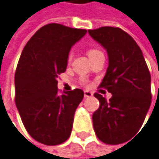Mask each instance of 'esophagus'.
I'll return each instance as SVG.
<instances>
[{
	"label": "esophagus",
	"mask_w": 159,
	"mask_h": 159,
	"mask_svg": "<svg viewBox=\"0 0 159 159\" xmlns=\"http://www.w3.org/2000/svg\"><path fill=\"white\" fill-rule=\"evenodd\" d=\"M93 95V93L91 92V91H89V90H85L84 91V96H85V98H89V97H91Z\"/></svg>",
	"instance_id": "obj_1"
}]
</instances>
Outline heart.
Returning <instances> with one entry per match:
<instances>
[{
  "instance_id": "1",
  "label": "heart",
  "mask_w": 159,
  "mask_h": 159,
  "mask_svg": "<svg viewBox=\"0 0 159 159\" xmlns=\"http://www.w3.org/2000/svg\"><path fill=\"white\" fill-rule=\"evenodd\" d=\"M87 53H88V55H89V57L90 58V60L93 59V58H95V57H97V56H99V55H104L103 52H102L100 50L95 49V48H90V49H89L88 52H87ZM71 58H72V54L70 53V54L68 55V63H70ZM82 82H83V83H86V79H82Z\"/></svg>"
}]
</instances>
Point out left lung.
Returning a JSON list of instances; mask_svg holds the SVG:
<instances>
[{
  "mask_svg": "<svg viewBox=\"0 0 159 159\" xmlns=\"http://www.w3.org/2000/svg\"><path fill=\"white\" fill-rule=\"evenodd\" d=\"M89 34L108 54V68L99 88L112 94L107 101L94 96L100 107L92 115L97 138L107 144L127 140L141 127L151 101V74L142 52L134 39L119 27L105 26Z\"/></svg>",
  "mask_w": 159,
  "mask_h": 159,
  "instance_id": "8db88e82",
  "label": "left lung"
}]
</instances>
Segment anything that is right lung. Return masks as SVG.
<instances>
[{
  "label": "right lung",
  "instance_id": "1",
  "mask_svg": "<svg viewBox=\"0 0 159 159\" xmlns=\"http://www.w3.org/2000/svg\"><path fill=\"white\" fill-rule=\"evenodd\" d=\"M87 33L58 23L36 32L25 45L15 72V103L29 135L45 145H58L71 133L74 113L84 98L75 89L59 93L71 46Z\"/></svg>",
  "mask_w": 159,
  "mask_h": 159
}]
</instances>
